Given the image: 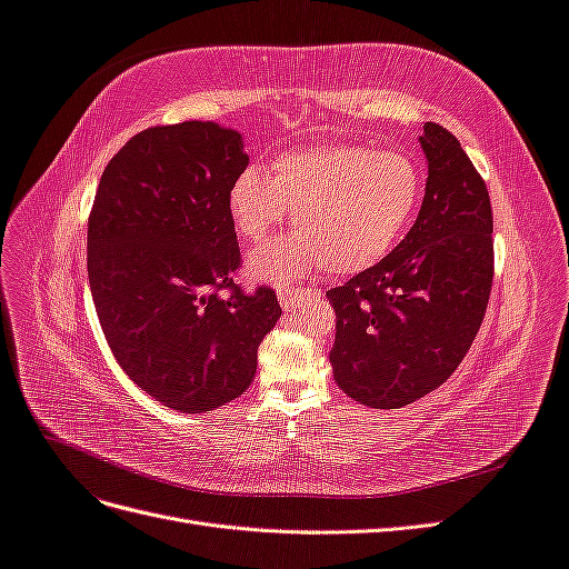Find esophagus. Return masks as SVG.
<instances>
[{
    "label": "esophagus",
    "instance_id": "34e87169",
    "mask_svg": "<svg viewBox=\"0 0 569 569\" xmlns=\"http://www.w3.org/2000/svg\"><path fill=\"white\" fill-rule=\"evenodd\" d=\"M306 297V289H291V287H278V301L284 311H295Z\"/></svg>",
    "mask_w": 569,
    "mask_h": 569
}]
</instances>
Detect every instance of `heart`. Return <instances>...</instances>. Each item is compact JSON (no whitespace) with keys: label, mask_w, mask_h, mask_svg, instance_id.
<instances>
[{"label":"heart","mask_w":569,"mask_h":569,"mask_svg":"<svg viewBox=\"0 0 569 569\" xmlns=\"http://www.w3.org/2000/svg\"><path fill=\"white\" fill-rule=\"evenodd\" d=\"M422 197V170L403 151L320 144L272 161L270 176L249 166L228 192L234 232L263 242L287 220L284 234L247 258L256 280L289 282L325 268L356 274L399 242Z\"/></svg>","instance_id":"obj_1"}]
</instances>
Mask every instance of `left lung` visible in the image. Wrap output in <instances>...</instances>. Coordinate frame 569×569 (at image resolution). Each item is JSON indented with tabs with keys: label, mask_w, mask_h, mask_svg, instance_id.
Instances as JSON below:
<instances>
[{
	"label": "left lung",
	"mask_w": 569,
	"mask_h": 569,
	"mask_svg": "<svg viewBox=\"0 0 569 569\" xmlns=\"http://www.w3.org/2000/svg\"><path fill=\"white\" fill-rule=\"evenodd\" d=\"M425 199L416 226L380 263L327 291L339 389L370 408H401L441 387L472 347L493 280L485 180L456 137L425 123Z\"/></svg>",
	"instance_id": "left-lung-1"
}]
</instances>
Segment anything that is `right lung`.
Listing matches in <instances>:
<instances>
[{
	"mask_svg": "<svg viewBox=\"0 0 569 569\" xmlns=\"http://www.w3.org/2000/svg\"><path fill=\"white\" fill-rule=\"evenodd\" d=\"M247 166L237 130L187 120L134 134L97 187L88 274L101 330L130 380L170 410L244 393L282 316L272 289L247 297L230 278L242 258L228 192Z\"/></svg>",
	"mask_w": 569,
	"mask_h": 569,
	"instance_id": "obj_1",
	"label": "right lung"
}]
</instances>
